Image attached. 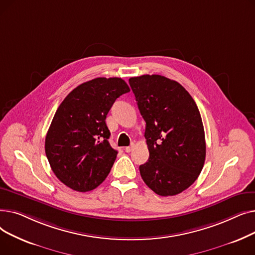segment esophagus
I'll use <instances>...</instances> for the list:
<instances>
[{
	"mask_svg": "<svg viewBox=\"0 0 255 255\" xmlns=\"http://www.w3.org/2000/svg\"><path fill=\"white\" fill-rule=\"evenodd\" d=\"M133 148H134V145L131 144V145H129V146H126V148H125V151H126L127 153H130V152H132Z\"/></svg>",
	"mask_w": 255,
	"mask_h": 255,
	"instance_id": "1",
	"label": "esophagus"
}]
</instances>
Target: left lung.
<instances>
[{"instance_id":"obj_1","label":"left lung","mask_w":255,"mask_h":255,"mask_svg":"<svg viewBox=\"0 0 255 255\" xmlns=\"http://www.w3.org/2000/svg\"><path fill=\"white\" fill-rule=\"evenodd\" d=\"M145 121L149 160L139 166L146 186L161 196L177 195L198 178L206 159L202 117L190 94L162 75L129 79Z\"/></svg>"}]
</instances>
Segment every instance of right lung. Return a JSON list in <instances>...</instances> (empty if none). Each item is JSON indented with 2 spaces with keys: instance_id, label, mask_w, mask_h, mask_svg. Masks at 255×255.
Instances as JSON below:
<instances>
[{
  "instance_id": "add662e5",
  "label": "right lung",
  "mask_w": 255,
  "mask_h": 255,
  "mask_svg": "<svg viewBox=\"0 0 255 255\" xmlns=\"http://www.w3.org/2000/svg\"><path fill=\"white\" fill-rule=\"evenodd\" d=\"M128 92L122 78L98 77L76 87L58 107L45 137V154L67 187L87 192L109 176L118 151L109 142L105 119L116 99Z\"/></svg>"
}]
</instances>
